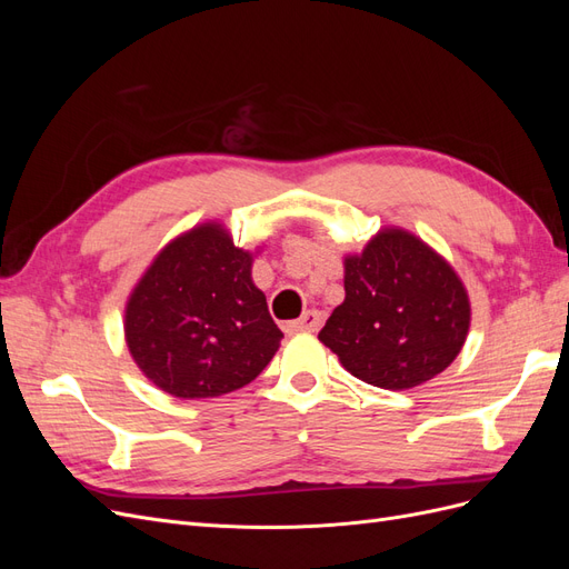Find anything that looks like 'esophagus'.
I'll return each instance as SVG.
<instances>
[{
	"instance_id": "esophagus-1",
	"label": "esophagus",
	"mask_w": 569,
	"mask_h": 569,
	"mask_svg": "<svg viewBox=\"0 0 569 569\" xmlns=\"http://www.w3.org/2000/svg\"><path fill=\"white\" fill-rule=\"evenodd\" d=\"M322 322V313L320 311H306L299 320H291L287 325V332L295 335V332H316Z\"/></svg>"
}]
</instances>
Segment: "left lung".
Here are the masks:
<instances>
[{"instance_id": "1", "label": "left lung", "mask_w": 569, "mask_h": 569, "mask_svg": "<svg viewBox=\"0 0 569 569\" xmlns=\"http://www.w3.org/2000/svg\"><path fill=\"white\" fill-rule=\"evenodd\" d=\"M347 299L318 339L372 387L401 391L449 368L470 327L468 291L418 237L382 230L343 261Z\"/></svg>"}]
</instances>
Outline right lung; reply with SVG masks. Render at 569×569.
<instances>
[{"instance_id":"add662e5","label":"right lung","mask_w":569,"mask_h":569,"mask_svg":"<svg viewBox=\"0 0 569 569\" xmlns=\"http://www.w3.org/2000/svg\"><path fill=\"white\" fill-rule=\"evenodd\" d=\"M126 339L159 389L209 399L256 380L282 332L251 282V253L209 222L170 242L144 272L126 308Z\"/></svg>"}]
</instances>
